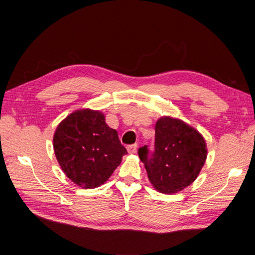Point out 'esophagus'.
Listing matches in <instances>:
<instances>
[{
  "mask_svg": "<svg viewBox=\"0 0 255 255\" xmlns=\"http://www.w3.org/2000/svg\"><path fill=\"white\" fill-rule=\"evenodd\" d=\"M127 149H128V153H130V154L136 153V150H137V144H136V143L128 144V145L127 146Z\"/></svg>",
  "mask_w": 255,
  "mask_h": 255,
  "instance_id": "obj_1",
  "label": "esophagus"
}]
</instances>
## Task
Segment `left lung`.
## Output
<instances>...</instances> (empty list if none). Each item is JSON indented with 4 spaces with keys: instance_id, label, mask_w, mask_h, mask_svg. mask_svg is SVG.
<instances>
[{
    "instance_id": "obj_1",
    "label": "left lung",
    "mask_w": 255,
    "mask_h": 255,
    "mask_svg": "<svg viewBox=\"0 0 255 255\" xmlns=\"http://www.w3.org/2000/svg\"><path fill=\"white\" fill-rule=\"evenodd\" d=\"M206 144L198 130L181 120L160 118L154 150L138 149L149 181L163 194H174L194 182L206 159Z\"/></svg>"
}]
</instances>
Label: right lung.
<instances>
[{"label":"right lung","mask_w":255,"mask_h":255,"mask_svg":"<svg viewBox=\"0 0 255 255\" xmlns=\"http://www.w3.org/2000/svg\"><path fill=\"white\" fill-rule=\"evenodd\" d=\"M56 158L65 174L84 188L107 181L127 149L104 115L91 110L74 112L59 123L53 138Z\"/></svg>","instance_id":"obj_1"}]
</instances>
